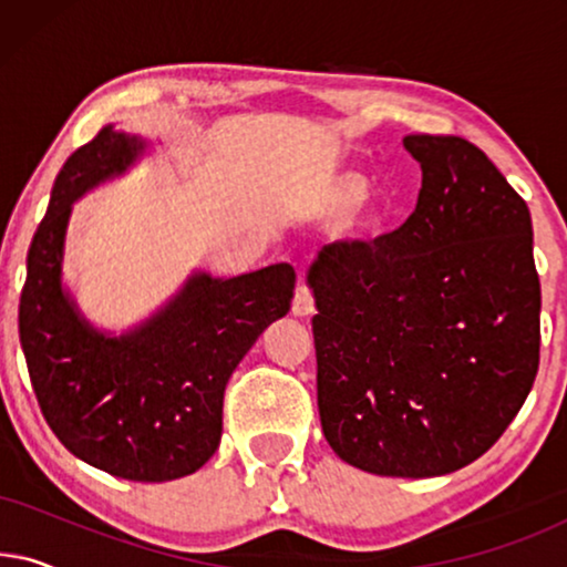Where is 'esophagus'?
<instances>
[{
	"label": "esophagus",
	"instance_id": "obj_1",
	"mask_svg": "<svg viewBox=\"0 0 567 567\" xmlns=\"http://www.w3.org/2000/svg\"><path fill=\"white\" fill-rule=\"evenodd\" d=\"M291 312L297 317H307L315 312V293L307 284L297 286V293H293V301H291Z\"/></svg>",
	"mask_w": 567,
	"mask_h": 567
}]
</instances>
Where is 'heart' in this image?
<instances>
[{"instance_id": "1", "label": "heart", "mask_w": 567, "mask_h": 567, "mask_svg": "<svg viewBox=\"0 0 567 567\" xmlns=\"http://www.w3.org/2000/svg\"><path fill=\"white\" fill-rule=\"evenodd\" d=\"M367 196V181L353 173H338L324 177L320 188L315 193V208L324 216H340L359 204ZM382 227V214L377 208H367L355 216L351 229L355 237H377Z\"/></svg>"}]
</instances>
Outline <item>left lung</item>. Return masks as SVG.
Wrapping results in <instances>:
<instances>
[{
  "mask_svg": "<svg viewBox=\"0 0 567 567\" xmlns=\"http://www.w3.org/2000/svg\"><path fill=\"white\" fill-rule=\"evenodd\" d=\"M402 144L423 169L415 212L309 268L317 408L343 462L436 477L483 456L522 410L542 291L529 206L487 154L462 136Z\"/></svg>",
  "mask_w": 567,
  "mask_h": 567,
  "instance_id": "left-lung-1",
  "label": "left lung"
}]
</instances>
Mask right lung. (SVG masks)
Masks as SVG:
<instances>
[{
  "label": "right lung",
  "instance_id": "right-lung-1",
  "mask_svg": "<svg viewBox=\"0 0 567 567\" xmlns=\"http://www.w3.org/2000/svg\"><path fill=\"white\" fill-rule=\"evenodd\" d=\"M142 150L105 126L61 167L28 250L18 324L30 384L61 444L115 477L167 483L212 460L224 386L260 332L289 312L297 274L289 262L227 281L198 274L128 336L92 330L61 289L66 221L84 190L121 175Z\"/></svg>",
  "mask_w": 567,
  "mask_h": 567
}]
</instances>
